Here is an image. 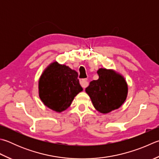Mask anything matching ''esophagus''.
I'll return each mask as SVG.
<instances>
[{"mask_svg":"<svg viewBox=\"0 0 159 159\" xmlns=\"http://www.w3.org/2000/svg\"><path fill=\"white\" fill-rule=\"evenodd\" d=\"M80 84L83 88H85L88 85V81L87 79H80Z\"/></svg>","mask_w":159,"mask_h":159,"instance_id":"1","label":"esophagus"}]
</instances>
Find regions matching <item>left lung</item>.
Returning a JSON list of instances; mask_svg holds the SVG:
<instances>
[{
	"mask_svg": "<svg viewBox=\"0 0 159 159\" xmlns=\"http://www.w3.org/2000/svg\"><path fill=\"white\" fill-rule=\"evenodd\" d=\"M98 79L90 82L85 92L94 108L102 114L119 109L125 101L128 85L125 78L112 69L100 68Z\"/></svg>",
	"mask_w": 159,
	"mask_h": 159,
	"instance_id": "left-lung-1",
	"label": "left lung"
}]
</instances>
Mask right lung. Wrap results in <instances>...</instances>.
I'll list each match as a JSON object with an SVG mask.
<instances>
[{
  "label": "right lung",
  "instance_id": "add662e5",
  "mask_svg": "<svg viewBox=\"0 0 159 159\" xmlns=\"http://www.w3.org/2000/svg\"><path fill=\"white\" fill-rule=\"evenodd\" d=\"M83 90L76 71L57 61L49 64L39 80L40 100L46 107L58 113L67 110Z\"/></svg>",
  "mask_w": 159,
  "mask_h": 159
}]
</instances>
